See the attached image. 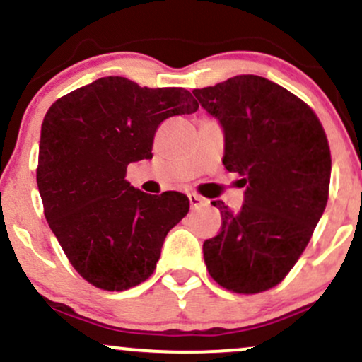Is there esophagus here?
I'll use <instances>...</instances> for the list:
<instances>
[{
    "instance_id": "1",
    "label": "esophagus",
    "mask_w": 362,
    "mask_h": 362,
    "mask_svg": "<svg viewBox=\"0 0 362 362\" xmlns=\"http://www.w3.org/2000/svg\"><path fill=\"white\" fill-rule=\"evenodd\" d=\"M189 202H190V207H192V209H199V207L206 204V199H202L201 195H197V194H189Z\"/></svg>"
}]
</instances>
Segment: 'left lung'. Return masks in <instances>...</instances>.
<instances>
[{"instance_id":"left-lung-1","label":"left lung","mask_w":362,"mask_h":362,"mask_svg":"<svg viewBox=\"0 0 362 362\" xmlns=\"http://www.w3.org/2000/svg\"><path fill=\"white\" fill-rule=\"evenodd\" d=\"M192 93L221 124L223 165L247 187L240 211L213 202L223 224L202 245L207 271L233 293H262L293 269L325 211L332 170L325 131L296 95L255 74Z\"/></svg>"}]
</instances>
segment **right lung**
<instances>
[{
	"mask_svg": "<svg viewBox=\"0 0 362 362\" xmlns=\"http://www.w3.org/2000/svg\"><path fill=\"white\" fill-rule=\"evenodd\" d=\"M197 109L184 88H141L105 76L47 110L37 187L52 233L90 284L124 291L155 271L167 233L189 213V199L136 189L126 180L127 165L153 158V138L165 119Z\"/></svg>",
	"mask_w": 362,
	"mask_h": 362,
	"instance_id": "right-lung-1",
	"label": "right lung"
}]
</instances>
